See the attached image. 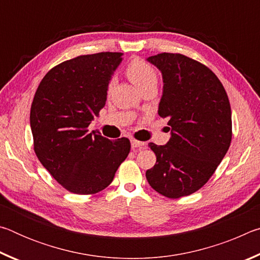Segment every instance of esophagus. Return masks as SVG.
I'll use <instances>...</instances> for the list:
<instances>
[{
    "label": "esophagus",
    "mask_w": 260,
    "mask_h": 260,
    "mask_svg": "<svg viewBox=\"0 0 260 260\" xmlns=\"http://www.w3.org/2000/svg\"><path fill=\"white\" fill-rule=\"evenodd\" d=\"M132 143V149H142L144 147V142H141V141H138V140H132L131 141Z\"/></svg>",
    "instance_id": "1"
}]
</instances>
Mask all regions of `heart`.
<instances>
[{"label":"heart","instance_id":"heart-1","mask_svg":"<svg viewBox=\"0 0 260 260\" xmlns=\"http://www.w3.org/2000/svg\"><path fill=\"white\" fill-rule=\"evenodd\" d=\"M127 77L141 90L151 83H157V73L146 60L135 58L131 61L126 69Z\"/></svg>","mask_w":260,"mask_h":260}]
</instances>
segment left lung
<instances>
[{"instance_id": "left-lung-1", "label": "left lung", "mask_w": 260, "mask_h": 260, "mask_svg": "<svg viewBox=\"0 0 260 260\" xmlns=\"http://www.w3.org/2000/svg\"><path fill=\"white\" fill-rule=\"evenodd\" d=\"M162 76L158 114L166 118L171 138L165 146L150 142L156 164L146 177L169 199L188 196L212 177L232 141V111L218 77L200 61L181 54L148 57Z\"/></svg>"}]
</instances>
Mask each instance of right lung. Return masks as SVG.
<instances>
[{
	"mask_svg": "<svg viewBox=\"0 0 260 260\" xmlns=\"http://www.w3.org/2000/svg\"><path fill=\"white\" fill-rule=\"evenodd\" d=\"M121 52L78 56L52 68L30 107L34 151L60 186L91 195L112 182L131 150L128 139L109 140L88 132L107 101Z\"/></svg>",
	"mask_w": 260,
	"mask_h": 260,
	"instance_id": "obj_1",
	"label": "right lung"
}]
</instances>
